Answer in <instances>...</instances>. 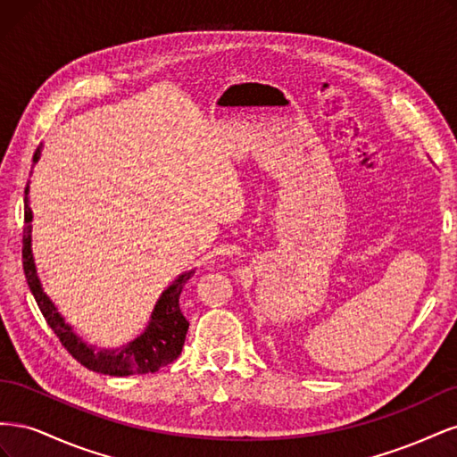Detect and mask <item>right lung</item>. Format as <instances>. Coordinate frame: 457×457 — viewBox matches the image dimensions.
I'll use <instances>...</instances> for the list:
<instances>
[{
  "mask_svg": "<svg viewBox=\"0 0 457 457\" xmlns=\"http://www.w3.org/2000/svg\"><path fill=\"white\" fill-rule=\"evenodd\" d=\"M41 156V146L34 154V163ZM30 183L24 188V230H22V267L29 282L30 292L44 314L49 328L57 334L64 349L71 353L76 361L87 370L104 373V376H133V373H154L160 368L171 364L181 354L185 337L188 331V322L179 307V297L185 284L195 270L179 274L177 278L163 289L160 299L152 309L150 320L141 336L133 341L121 345L118 349H96L95 345H87L81 339L72 326L64 322L62 314L54 307V303L47 297L37 278L34 253H32V210H30Z\"/></svg>",
  "mask_w": 457,
  "mask_h": 457,
  "instance_id": "1",
  "label": "right lung"
}]
</instances>
